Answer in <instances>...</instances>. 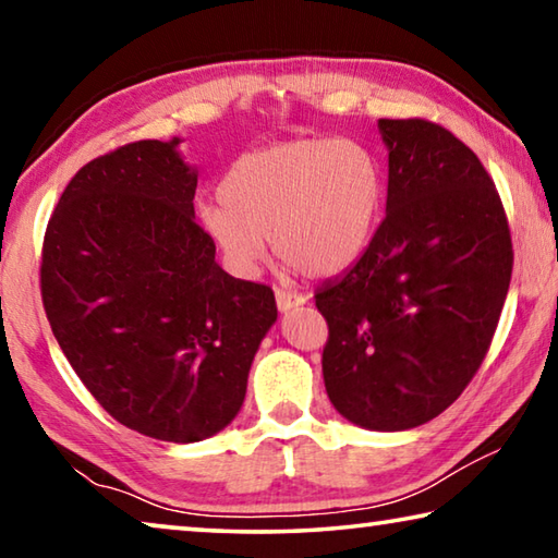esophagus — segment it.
<instances>
[{"mask_svg":"<svg viewBox=\"0 0 558 558\" xmlns=\"http://www.w3.org/2000/svg\"><path fill=\"white\" fill-rule=\"evenodd\" d=\"M305 295L302 292H290V290H282V288H276V302H278V310L280 313H290L292 307L298 305H305Z\"/></svg>","mask_w":558,"mask_h":558,"instance_id":"1","label":"esophagus"}]
</instances>
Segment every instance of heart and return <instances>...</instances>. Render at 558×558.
<instances>
[{"instance_id":"1","label":"heart","mask_w":558,"mask_h":558,"mask_svg":"<svg viewBox=\"0 0 558 558\" xmlns=\"http://www.w3.org/2000/svg\"><path fill=\"white\" fill-rule=\"evenodd\" d=\"M219 196L204 202L199 216L235 270H256L270 239L286 266L319 278L364 253L381 211L384 174L354 140H290L235 159Z\"/></svg>"}]
</instances>
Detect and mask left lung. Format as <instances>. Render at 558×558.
I'll list each match as a JSON object with an SVG mask.
<instances>
[{"label": "left lung", "instance_id": "left-lung-1", "mask_svg": "<svg viewBox=\"0 0 558 558\" xmlns=\"http://www.w3.org/2000/svg\"><path fill=\"white\" fill-rule=\"evenodd\" d=\"M386 219L344 276L315 292L327 319L325 389L369 430L428 423L493 344L512 278V233L493 177L438 122L379 120Z\"/></svg>", "mask_w": 558, "mask_h": 558}]
</instances>
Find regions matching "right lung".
I'll return each instance as SVG.
<instances>
[{"mask_svg":"<svg viewBox=\"0 0 558 558\" xmlns=\"http://www.w3.org/2000/svg\"><path fill=\"white\" fill-rule=\"evenodd\" d=\"M179 140H140L83 165L41 248L53 337L102 409L130 430L196 442L241 411L268 286L231 278L194 221L196 172Z\"/></svg>","mask_w":558,"mask_h":558,"instance_id":"right-lung-1","label":"right lung"}]
</instances>
